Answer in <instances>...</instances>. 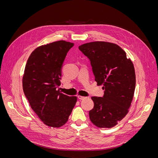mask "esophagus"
Instances as JSON below:
<instances>
[{
  "mask_svg": "<svg viewBox=\"0 0 158 158\" xmlns=\"http://www.w3.org/2000/svg\"><path fill=\"white\" fill-rule=\"evenodd\" d=\"M78 98L79 99H80V100H83V99H85V98H86V97L82 96V95H78Z\"/></svg>",
  "mask_w": 158,
  "mask_h": 158,
  "instance_id": "esophagus-1",
  "label": "esophagus"
}]
</instances>
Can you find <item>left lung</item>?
<instances>
[{
    "instance_id": "left-lung-1",
    "label": "left lung",
    "mask_w": 158,
    "mask_h": 158,
    "mask_svg": "<svg viewBox=\"0 0 158 158\" xmlns=\"http://www.w3.org/2000/svg\"><path fill=\"white\" fill-rule=\"evenodd\" d=\"M79 49L89 59L95 81L103 85L104 95L92 97L90 121L98 128H112L128 112L136 85L133 63L118 45L106 41L87 43Z\"/></svg>"
}]
</instances>
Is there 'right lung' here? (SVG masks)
Wrapping results in <instances>:
<instances>
[{
    "instance_id": "1",
    "label": "right lung",
    "mask_w": 158,
    "mask_h": 158,
    "mask_svg": "<svg viewBox=\"0 0 158 158\" xmlns=\"http://www.w3.org/2000/svg\"><path fill=\"white\" fill-rule=\"evenodd\" d=\"M74 44L63 40L38 47L29 58L23 76V90L33 111L45 125L59 128L68 121L77 102L56 90L61 69Z\"/></svg>"
}]
</instances>
